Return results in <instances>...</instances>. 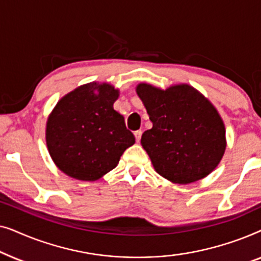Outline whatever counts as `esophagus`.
Segmentation results:
<instances>
[{"instance_id": "esophagus-1", "label": "esophagus", "mask_w": 261, "mask_h": 261, "mask_svg": "<svg viewBox=\"0 0 261 261\" xmlns=\"http://www.w3.org/2000/svg\"><path fill=\"white\" fill-rule=\"evenodd\" d=\"M134 135H135V140H137V142H139V141L141 140L142 130H137V132H134Z\"/></svg>"}]
</instances>
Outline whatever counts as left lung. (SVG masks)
Segmentation results:
<instances>
[{"label": "left lung", "mask_w": 261, "mask_h": 261, "mask_svg": "<svg viewBox=\"0 0 261 261\" xmlns=\"http://www.w3.org/2000/svg\"><path fill=\"white\" fill-rule=\"evenodd\" d=\"M137 92L153 123L141 145L156 172L178 184L208 176L226 149L223 121L212 103L187 84L160 90L142 83Z\"/></svg>", "instance_id": "8db88e82"}]
</instances>
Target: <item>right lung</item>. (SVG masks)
Returning a JSON list of instances; mask_svg holds the SVG:
<instances>
[{"instance_id":"add662e5","label":"right lung","mask_w":261,"mask_h":261,"mask_svg":"<svg viewBox=\"0 0 261 261\" xmlns=\"http://www.w3.org/2000/svg\"><path fill=\"white\" fill-rule=\"evenodd\" d=\"M119 91L90 83L60 99L46 126V144L53 162L67 176L96 180L116 167L135 142L123 116L114 110Z\"/></svg>"}]
</instances>
